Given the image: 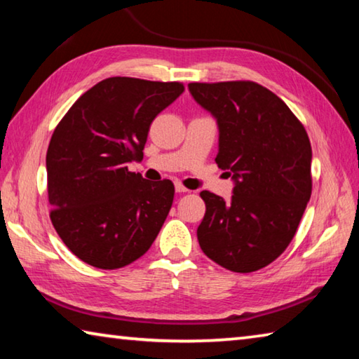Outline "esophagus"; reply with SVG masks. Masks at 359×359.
Instances as JSON below:
<instances>
[{"instance_id":"obj_1","label":"esophagus","mask_w":359,"mask_h":359,"mask_svg":"<svg viewBox=\"0 0 359 359\" xmlns=\"http://www.w3.org/2000/svg\"><path fill=\"white\" fill-rule=\"evenodd\" d=\"M175 191H177V193H187L188 190L182 184H175Z\"/></svg>"}]
</instances>
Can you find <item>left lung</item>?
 Returning a JSON list of instances; mask_svg holds the SVG:
<instances>
[{
    "mask_svg": "<svg viewBox=\"0 0 359 359\" xmlns=\"http://www.w3.org/2000/svg\"><path fill=\"white\" fill-rule=\"evenodd\" d=\"M188 90L217 120L215 161L234 182L228 203L201 191L199 247L229 271H258L285 252L311 199V141L290 107L258 83L194 82Z\"/></svg>",
    "mask_w": 359,
    "mask_h": 359,
    "instance_id": "left-lung-1",
    "label": "left lung"
}]
</instances>
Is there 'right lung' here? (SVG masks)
<instances>
[{"instance_id": "obj_1", "label": "right lung", "mask_w": 359, "mask_h": 359, "mask_svg": "<svg viewBox=\"0 0 359 359\" xmlns=\"http://www.w3.org/2000/svg\"><path fill=\"white\" fill-rule=\"evenodd\" d=\"M179 82L109 77L85 92L47 149L50 220L83 263L118 269L149 250L171 210V180L130 172L151 121L184 93Z\"/></svg>"}]
</instances>
